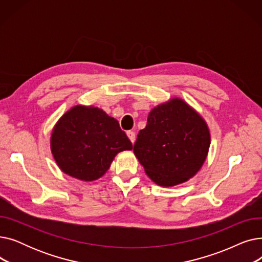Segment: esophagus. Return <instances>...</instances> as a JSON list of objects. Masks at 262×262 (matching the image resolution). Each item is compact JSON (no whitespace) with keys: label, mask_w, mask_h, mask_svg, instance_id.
I'll return each instance as SVG.
<instances>
[{"label":"esophagus","mask_w":262,"mask_h":262,"mask_svg":"<svg viewBox=\"0 0 262 262\" xmlns=\"http://www.w3.org/2000/svg\"><path fill=\"white\" fill-rule=\"evenodd\" d=\"M126 134H127V137L129 138V140L132 141V143H135V140H136V135H135V133H134L133 130H128Z\"/></svg>","instance_id":"esophagus-1"}]
</instances>
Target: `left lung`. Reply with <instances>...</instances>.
<instances>
[{"mask_svg":"<svg viewBox=\"0 0 262 262\" xmlns=\"http://www.w3.org/2000/svg\"><path fill=\"white\" fill-rule=\"evenodd\" d=\"M210 132L203 117L180 98L154 107L134 145L146 175L161 187H173L193 177L210 146Z\"/></svg>","mask_w":262,"mask_h":262,"instance_id":"1","label":"left lung"}]
</instances>
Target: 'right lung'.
<instances>
[{
  "label": "right lung",
  "mask_w": 262,
  "mask_h": 262,
  "mask_svg": "<svg viewBox=\"0 0 262 262\" xmlns=\"http://www.w3.org/2000/svg\"><path fill=\"white\" fill-rule=\"evenodd\" d=\"M51 152L58 168L79 181L93 182L109 169L116 155L133 144L103 109L75 105L62 115L51 134Z\"/></svg>",
  "instance_id": "1"
}]
</instances>
